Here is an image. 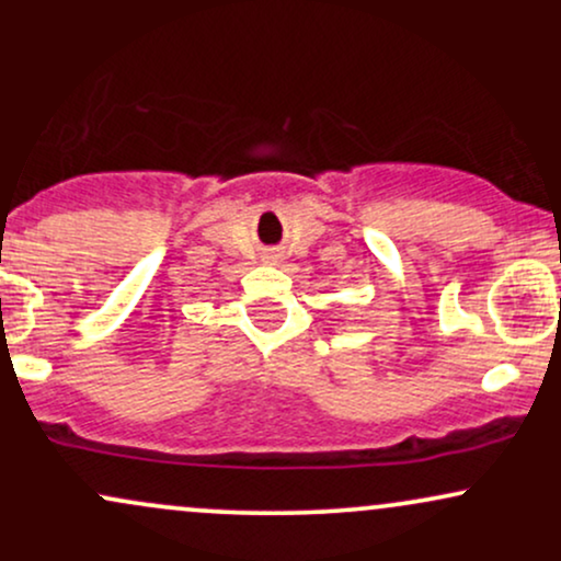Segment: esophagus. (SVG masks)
I'll list each match as a JSON object with an SVG mask.
<instances>
[{"label": "esophagus", "instance_id": "34e87169", "mask_svg": "<svg viewBox=\"0 0 561 561\" xmlns=\"http://www.w3.org/2000/svg\"><path fill=\"white\" fill-rule=\"evenodd\" d=\"M263 261H266V263H272V266H276V263H279V261H282V255H279V253H276V250H268V253H266V255H263Z\"/></svg>", "mask_w": 561, "mask_h": 561}]
</instances>
